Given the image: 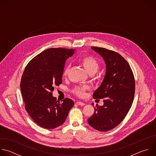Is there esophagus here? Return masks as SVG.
<instances>
[{"mask_svg": "<svg viewBox=\"0 0 156 156\" xmlns=\"http://www.w3.org/2000/svg\"><path fill=\"white\" fill-rule=\"evenodd\" d=\"M76 104H78V105H81V106H84L85 105L84 103L82 102H80V101H78L76 102Z\"/></svg>", "mask_w": 156, "mask_h": 156, "instance_id": "esophagus-1", "label": "esophagus"}]
</instances>
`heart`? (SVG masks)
<instances>
[{
  "instance_id": "obj_1",
  "label": "heart",
  "mask_w": 156,
  "mask_h": 156,
  "mask_svg": "<svg viewBox=\"0 0 156 156\" xmlns=\"http://www.w3.org/2000/svg\"><path fill=\"white\" fill-rule=\"evenodd\" d=\"M80 62L85 70L90 75L94 74L99 69V65L98 62L91 56H84L80 59ZM70 70V64L66 65L63 70V76H67ZM89 86L87 85H82L76 86L73 90L74 93L80 97H83L85 94L86 90H88Z\"/></svg>"
}]
</instances>
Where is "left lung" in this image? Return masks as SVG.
Instances as JSON below:
<instances>
[{"label":"left lung","mask_w":156,"mask_h":156,"mask_svg":"<svg viewBox=\"0 0 156 156\" xmlns=\"http://www.w3.org/2000/svg\"><path fill=\"white\" fill-rule=\"evenodd\" d=\"M91 49L104 59L105 75L93 96L94 99H104V105H96L87 122L98 131H107L117 126L127 115L134 99L135 81L128 63L121 55L105 48Z\"/></svg>","instance_id":"1"}]
</instances>
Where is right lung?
Segmentation results:
<instances>
[{
    "label": "right lung",
    "mask_w": 156,
    "mask_h": 156,
    "mask_svg": "<svg viewBox=\"0 0 156 156\" xmlns=\"http://www.w3.org/2000/svg\"><path fill=\"white\" fill-rule=\"evenodd\" d=\"M75 51L51 48L34 57L27 65L20 87L25 109L39 126L53 129L62 125L74 102L65 98L62 103L52 96L54 86L62 83L66 59Z\"/></svg>",
    "instance_id": "1"
}]
</instances>
